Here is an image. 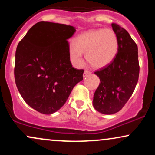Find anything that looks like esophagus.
Masks as SVG:
<instances>
[{"label": "esophagus", "instance_id": "esophagus-1", "mask_svg": "<svg viewBox=\"0 0 155 155\" xmlns=\"http://www.w3.org/2000/svg\"><path fill=\"white\" fill-rule=\"evenodd\" d=\"M90 74H91V72H90L89 71H84V74H83L84 78L87 77V76H90Z\"/></svg>", "mask_w": 155, "mask_h": 155}]
</instances>
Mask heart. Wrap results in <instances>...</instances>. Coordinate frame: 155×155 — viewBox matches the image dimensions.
I'll return each instance as SVG.
<instances>
[{
    "label": "heart",
    "instance_id": "heart-1",
    "mask_svg": "<svg viewBox=\"0 0 155 155\" xmlns=\"http://www.w3.org/2000/svg\"><path fill=\"white\" fill-rule=\"evenodd\" d=\"M119 42L116 33L111 29L88 31L78 35L75 43L68 45V55L76 67L83 65V53L93 67L106 66L114 59L118 51Z\"/></svg>",
    "mask_w": 155,
    "mask_h": 155
}]
</instances>
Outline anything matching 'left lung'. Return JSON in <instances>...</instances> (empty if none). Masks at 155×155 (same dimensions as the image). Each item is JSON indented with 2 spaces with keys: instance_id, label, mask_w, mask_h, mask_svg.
I'll return each instance as SVG.
<instances>
[{
  "instance_id": "8db88e82",
  "label": "left lung",
  "mask_w": 155,
  "mask_h": 155,
  "mask_svg": "<svg viewBox=\"0 0 155 155\" xmlns=\"http://www.w3.org/2000/svg\"><path fill=\"white\" fill-rule=\"evenodd\" d=\"M111 26L118 38V52L111 63L95 72L101 82L92 104L95 110L104 114L122 109L132 95L139 76L136 44L123 28L116 23Z\"/></svg>"
}]
</instances>
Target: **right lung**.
<instances>
[{
	"instance_id": "right-lung-1",
	"label": "right lung",
	"mask_w": 155,
	"mask_h": 155,
	"mask_svg": "<svg viewBox=\"0 0 155 155\" xmlns=\"http://www.w3.org/2000/svg\"><path fill=\"white\" fill-rule=\"evenodd\" d=\"M75 32L71 25L40 22L17 45L16 85L26 104L40 113L58 111L83 79L84 70L74 68L68 55V39Z\"/></svg>"
}]
</instances>
